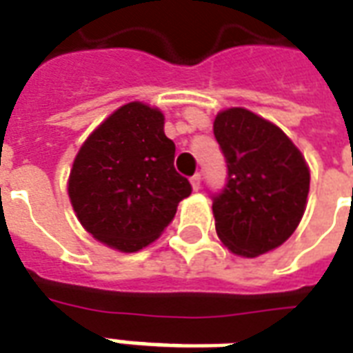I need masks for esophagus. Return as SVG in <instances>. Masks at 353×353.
<instances>
[{"label": "esophagus", "mask_w": 353, "mask_h": 353, "mask_svg": "<svg viewBox=\"0 0 353 353\" xmlns=\"http://www.w3.org/2000/svg\"><path fill=\"white\" fill-rule=\"evenodd\" d=\"M190 185H192V189L200 190V185H202V176L200 174H194V176L190 177Z\"/></svg>", "instance_id": "esophagus-1"}]
</instances>
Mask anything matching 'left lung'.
<instances>
[{
    "label": "left lung",
    "instance_id": "1",
    "mask_svg": "<svg viewBox=\"0 0 353 353\" xmlns=\"http://www.w3.org/2000/svg\"><path fill=\"white\" fill-rule=\"evenodd\" d=\"M213 132L228 166L224 189L213 194L216 236L243 258L281 247L307 208L305 157L275 123L247 108L219 112Z\"/></svg>",
    "mask_w": 353,
    "mask_h": 353
}]
</instances>
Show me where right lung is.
Masks as SVG:
<instances>
[{
	"mask_svg": "<svg viewBox=\"0 0 353 353\" xmlns=\"http://www.w3.org/2000/svg\"><path fill=\"white\" fill-rule=\"evenodd\" d=\"M174 155L163 112L140 101L119 106L82 143L70 168L67 190L80 224L121 252L155 241L192 190L174 168Z\"/></svg>",
	"mask_w": 353,
	"mask_h": 353,
	"instance_id": "add662e5",
	"label": "right lung"
}]
</instances>
